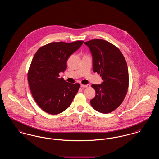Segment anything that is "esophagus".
I'll return each mask as SVG.
<instances>
[{"label": "esophagus", "instance_id": "esophagus-1", "mask_svg": "<svg viewBox=\"0 0 159 159\" xmlns=\"http://www.w3.org/2000/svg\"><path fill=\"white\" fill-rule=\"evenodd\" d=\"M90 86L89 84H81L80 87L81 88H89Z\"/></svg>", "mask_w": 159, "mask_h": 159}]
</instances>
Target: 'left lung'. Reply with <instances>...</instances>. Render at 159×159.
<instances>
[{
  "instance_id": "left-lung-1",
  "label": "left lung",
  "mask_w": 159,
  "mask_h": 159,
  "mask_svg": "<svg viewBox=\"0 0 159 159\" xmlns=\"http://www.w3.org/2000/svg\"><path fill=\"white\" fill-rule=\"evenodd\" d=\"M91 51L93 71L100 74L103 82L92 84L96 95L91 99L92 107L102 113H109L120 106L129 86L127 63L116 46L102 39L84 43Z\"/></svg>"
}]
</instances>
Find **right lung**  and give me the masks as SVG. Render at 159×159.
Returning a JSON list of instances; mask_svg holds the SVG:
<instances>
[{
	"label": "right lung",
	"instance_id": "obj_1",
	"mask_svg": "<svg viewBox=\"0 0 159 159\" xmlns=\"http://www.w3.org/2000/svg\"><path fill=\"white\" fill-rule=\"evenodd\" d=\"M52 42L40 47L35 53L28 72V82L33 97L43 111L51 114L67 109L80 86L68 83L59 73L67 68L68 57L83 44Z\"/></svg>",
	"mask_w": 159,
	"mask_h": 159
}]
</instances>
